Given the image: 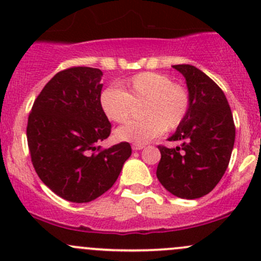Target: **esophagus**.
Instances as JSON below:
<instances>
[{
  "mask_svg": "<svg viewBox=\"0 0 261 261\" xmlns=\"http://www.w3.org/2000/svg\"><path fill=\"white\" fill-rule=\"evenodd\" d=\"M144 146V144H133V150H141Z\"/></svg>",
  "mask_w": 261,
  "mask_h": 261,
  "instance_id": "1",
  "label": "esophagus"
}]
</instances>
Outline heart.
Here are the masks:
<instances>
[{"label":"heart","instance_id":"heart-1","mask_svg":"<svg viewBox=\"0 0 261 261\" xmlns=\"http://www.w3.org/2000/svg\"><path fill=\"white\" fill-rule=\"evenodd\" d=\"M121 89L107 88L99 97L102 111L114 122L130 118L134 105L144 102L143 120L130 121L116 130V139L134 144H145L164 133L177 130L191 111L188 88L175 83L168 74L143 72L121 82Z\"/></svg>","mask_w":261,"mask_h":261}]
</instances>
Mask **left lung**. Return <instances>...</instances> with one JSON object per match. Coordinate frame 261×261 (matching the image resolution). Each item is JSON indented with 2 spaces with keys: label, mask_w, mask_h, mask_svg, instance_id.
<instances>
[{
  "label": "left lung",
  "mask_w": 261,
  "mask_h": 261,
  "mask_svg": "<svg viewBox=\"0 0 261 261\" xmlns=\"http://www.w3.org/2000/svg\"><path fill=\"white\" fill-rule=\"evenodd\" d=\"M184 75L191 93V111L170 136L177 147L159 145L156 177L179 198L206 196L225 174L235 143L232 112L222 89L202 70L189 64L173 65Z\"/></svg>",
  "instance_id": "obj_1"
}]
</instances>
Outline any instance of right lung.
<instances>
[{
    "label": "right lung",
    "mask_w": 261,
    "mask_h": 261,
    "mask_svg": "<svg viewBox=\"0 0 261 261\" xmlns=\"http://www.w3.org/2000/svg\"><path fill=\"white\" fill-rule=\"evenodd\" d=\"M97 68L70 67L54 75L36 97L28 118V146L41 181L69 202L86 203L109 191L131 155L130 144L102 149L111 134L102 111Z\"/></svg>",
    "instance_id": "obj_1"
}]
</instances>
